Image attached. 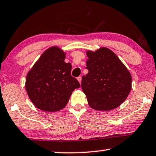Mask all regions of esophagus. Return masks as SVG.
<instances>
[{"label": "esophagus", "mask_w": 156, "mask_h": 156, "mask_svg": "<svg viewBox=\"0 0 156 156\" xmlns=\"http://www.w3.org/2000/svg\"><path fill=\"white\" fill-rule=\"evenodd\" d=\"M77 79H78V80L79 81V83H81V80H82V77H81V76H79V77L77 78Z\"/></svg>", "instance_id": "obj_1"}]
</instances>
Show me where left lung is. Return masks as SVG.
Listing matches in <instances>:
<instances>
[{"mask_svg": "<svg viewBox=\"0 0 156 156\" xmlns=\"http://www.w3.org/2000/svg\"><path fill=\"white\" fill-rule=\"evenodd\" d=\"M86 69L81 87L88 104L98 111H109L119 106L128 96L132 77L126 67L113 52L102 48L88 51Z\"/></svg>", "mask_w": 156, "mask_h": 156, "instance_id": "1", "label": "left lung"}]
</instances>
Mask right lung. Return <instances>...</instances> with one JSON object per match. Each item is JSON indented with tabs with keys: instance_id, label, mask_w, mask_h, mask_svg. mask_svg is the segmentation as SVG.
Returning <instances> with one entry per match:
<instances>
[{
	"instance_id": "obj_1",
	"label": "right lung",
	"mask_w": 156,
	"mask_h": 156,
	"mask_svg": "<svg viewBox=\"0 0 156 156\" xmlns=\"http://www.w3.org/2000/svg\"><path fill=\"white\" fill-rule=\"evenodd\" d=\"M65 54L52 47L43 53L28 73L26 90L37 108L54 112L64 108L72 92L80 85L71 75L72 66L64 62Z\"/></svg>"
}]
</instances>
